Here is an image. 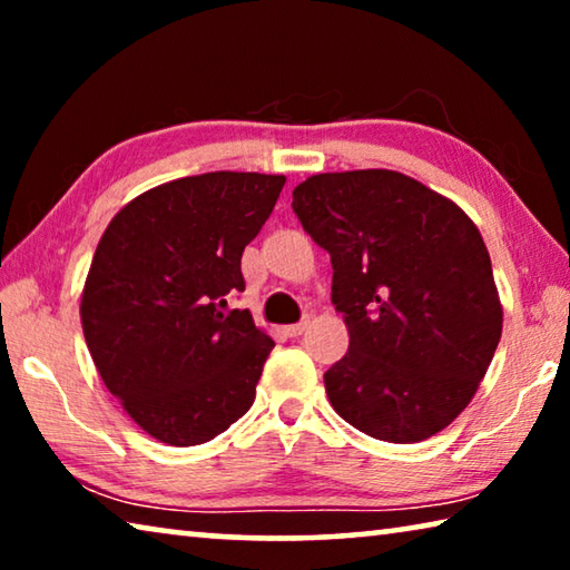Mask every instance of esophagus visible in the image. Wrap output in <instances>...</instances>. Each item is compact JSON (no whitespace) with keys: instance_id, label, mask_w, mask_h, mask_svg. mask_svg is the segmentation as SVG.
<instances>
[{"instance_id":"34e87169","label":"esophagus","mask_w":570,"mask_h":570,"mask_svg":"<svg viewBox=\"0 0 570 570\" xmlns=\"http://www.w3.org/2000/svg\"><path fill=\"white\" fill-rule=\"evenodd\" d=\"M306 326H308V322L304 320V322H298V324H292V326H286V330H284V332H286L288 336H302V334L306 332Z\"/></svg>"}]
</instances>
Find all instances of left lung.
Listing matches in <instances>:
<instances>
[{
  "label": "left lung",
  "mask_w": 570,
  "mask_h": 570,
  "mask_svg": "<svg viewBox=\"0 0 570 570\" xmlns=\"http://www.w3.org/2000/svg\"><path fill=\"white\" fill-rule=\"evenodd\" d=\"M294 214L332 256L350 352L324 374L332 407L364 435L422 442L475 397L503 332L478 226L397 170L320 173Z\"/></svg>",
  "instance_id": "8db88e82"
}]
</instances>
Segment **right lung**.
<instances>
[{"mask_svg": "<svg viewBox=\"0 0 570 570\" xmlns=\"http://www.w3.org/2000/svg\"><path fill=\"white\" fill-rule=\"evenodd\" d=\"M286 178L204 173L150 188L105 228L85 278V342L110 394L173 448L214 440L244 417L274 340L248 308L240 254Z\"/></svg>", "mask_w": 570, "mask_h": 570, "instance_id": "add662e5", "label": "right lung"}]
</instances>
